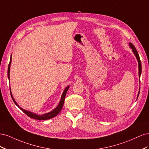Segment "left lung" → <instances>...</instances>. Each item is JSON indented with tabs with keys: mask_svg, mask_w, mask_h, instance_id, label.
Instances as JSON below:
<instances>
[{
	"mask_svg": "<svg viewBox=\"0 0 149 149\" xmlns=\"http://www.w3.org/2000/svg\"><path fill=\"white\" fill-rule=\"evenodd\" d=\"M129 45L130 47H131V48L132 49V51H133V53H134V55H136L137 59V61L139 62V78L141 77V72H142V65H141V60H140V57H139V53L137 51L136 48H135V47L134 46V45L132 44V43H129ZM140 93V91H139ZM139 93H138V96H137V97L139 95Z\"/></svg>",
	"mask_w": 149,
	"mask_h": 149,
	"instance_id": "left-lung-1",
	"label": "left lung"
}]
</instances>
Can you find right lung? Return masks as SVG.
Here are the masks:
<instances>
[{"label":"right lung","mask_w":149,"mask_h":149,"mask_svg":"<svg viewBox=\"0 0 149 149\" xmlns=\"http://www.w3.org/2000/svg\"><path fill=\"white\" fill-rule=\"evenodd\" d=\"M11 60H12V57H10V63L9 64H8V72H7V74H8V79H9V74H10V63H11ZM69 88V86H67L65 89L63 91V93L62 96H61V100H60V102L59 103V104H58V106L55 108V109H54L53 111H52V112H49V113H47V114H45L43 115H42V116H40V115H37V114H35L34 113H33V112H31L30 111H26L24 109H22V108H21L19 106V105L17 104V102H15V100L13 99V96H12V94L10 92V95H11V97L12 98V100L14 102V103L15 104L19 107L20 109L23 111L25 114H26V115H27L29 117H30V118H33V119H37V120H47V119H52L53 118H54V117H55L56 116H57L58 114H59V112L61 111V109L63 106V104H64V101H65V96H66V92L68 91V89Z\"/></svg>","instance_id":"right-lung-1"}]
</instances>
